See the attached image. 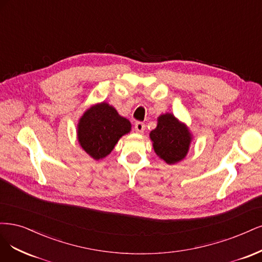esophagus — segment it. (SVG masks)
<instances>
[{"mask_svg": "<svg viewBox=\"0 0 262 262\" xmlns=\"http://www.w3.org/2000/svg\"><path fill=\"white\" fill-rule=\"evenodd\" d=\"M135 130H136L138 134H142L143 130H145V124L142 122H137L135 124Z\"/></svg>", "mask_w": 262, "mask_h": 262, "instance_id": "1", "label": "esophagus"}]
</instances>
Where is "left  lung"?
Masks as SVG:
<instances>
[{
    "instance_id": "8db88e82",
    "label": "left lung",
    "mask_w": 262,
    "mask_h": 262,
    "mask_svg": "<svg viewBox=\"0 0 262 262\" xmlns=\"http://www.w3.org/2000/svg\"><path fill=\"white\" fill-rule=\"evenodd\" d=\"M149 136L156 155L167 164H176L184 160L192 140L188 126L172 113L160 115L157 127Z\"/></svg>"
}]
</instances>
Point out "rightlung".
Masks as SVG:
<instances>
[{
  "label": "right lung",
  "instance_id": "add662e5",
  "mask_svg": "<svg viewBox=\"0 0 262 262\" xmlns=\"http://www.w3.org/2000/svg\"><path fill=\"white\" fill-rule=\"evenodd\" d=\"M132 130L130 122L107 102L91 105L77 124V140L92 159L107 157L120 138Z\"/></svg>",
  "mask_w": 262,
  "mask_h": 262
}]
</instances>
